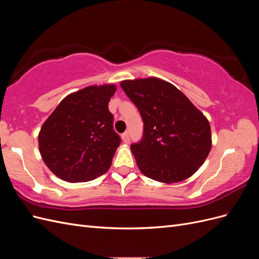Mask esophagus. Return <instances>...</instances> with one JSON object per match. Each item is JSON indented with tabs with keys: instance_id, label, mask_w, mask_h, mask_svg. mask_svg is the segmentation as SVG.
Masks as SVG:
<instances>
[{
	"instance_id": "obj_1",
	"label": "esophagus",
	"mask_w": 259,
	"mask_h": 259,
	"mask_svg": "<svg viewBox=\"0 0 259 259\" xmlns=\"http://www.w3.org/2000/svg\"><path fill=\"white\" fill-rule=\"evenodd\" d=\"M121 137H122L123 143H125V144H128V143H130V135H128L127 132L124 133V134H122Z\"/></svg>"
}]
</instances>
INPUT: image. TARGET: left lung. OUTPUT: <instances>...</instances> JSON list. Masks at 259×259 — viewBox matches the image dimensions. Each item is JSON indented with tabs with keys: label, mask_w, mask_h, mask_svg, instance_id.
I'll return each mask as SVG.
<instances>
[{
	"label": "left lung",
	"mask_w": 259,
	"mask_h": 259,
	"mask_svg": "<svg viewBox=\"0 0 259 259\" xmlns=\"http://www.w3.org/2000/svg\"><path fill=\"white\" fill-rule=\"evenodd\" d=\"M122 90L144 121V135L131 146L142 173L174 184L199 169L211 148L206 117L173 84L158 77L125 80Z\"/></svg>",
	"instance_id": "left-lung-1"
}]
</instances>
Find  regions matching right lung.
I'll return each instance as SVG.
<instances>
[{"label": "right lung", "mask_w": 259, "mask_h": 259, "mask_svg": "<svg viewBox=\"0 0 259 259\" xmlns=\"http://www.w3.org/2000/svg\"><path fill=\"white\" fill-rule=\"evenodd\" d=\"M115 91L114 84H104L70 94L42 125L40 153L46 166L60 179L90 182L110 167L121 143L108 108Z\"/></svg>", "instance_id": "1"}]
</instances>
